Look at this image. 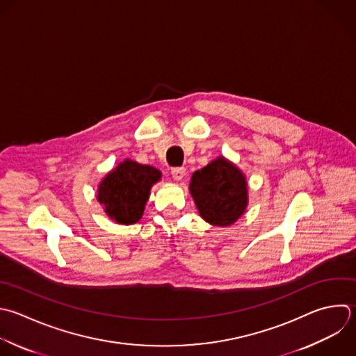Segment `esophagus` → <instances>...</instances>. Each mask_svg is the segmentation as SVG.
Masks as SVG:
<instances>
[{"label":"esophagus","instance_id":"obj_1","mask_svg":"<svg viewBox=\"0 0 356 356\" xmlns=\"http://www.w3.org/2000/svg\"><path fill=\"white\" fill-rule=\"evenodd\" d=\"M185 174H186L185 167H175V168L171 170V175L175 181H181L185 177Z\"/></svg>","mask_w":356,"mask_h":356}]
</instances>
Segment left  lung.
I'll use <instances>...</instances> for the list:
<instances>
[{"instance_id": "8db88e82", "label": "left lung", "mask_w": 356, "mask_h": 356, "mask_svg": "<svg viewBox=\"0 0 356 356\" xmlns=\"http://www.w3.org/2000/svg\"><path fill=\"white\" fill-rule=\"evenodd\" d=\"M189 192L200 217L217 227L234 224L248 206L245 175L224 157H218L195 171Z\"/></svg>"}]
</instances>
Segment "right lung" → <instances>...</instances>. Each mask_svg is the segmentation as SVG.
<instances>
[{
    "instance_id": "right-lung-1",
    "label": "right lung",
    "mask_w": 356,
    "mask_h": 356,
    "mask_svg": "<svg viewBox=\"0 0 356 356\" xmlns=\"http://www.w3.org/2000/svg\"><path fill=\"white\" fill-rule=\"evenodd\" d=\"M160 178L157 168L125 160L103 178L97 200L111 220L125 225L135 224L142 218L150 189Z\"/></svg>"
}]
</instances>
